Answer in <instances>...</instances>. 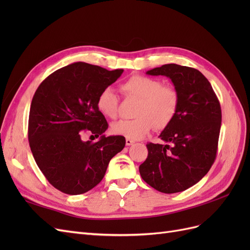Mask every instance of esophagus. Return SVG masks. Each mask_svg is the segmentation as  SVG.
I'll list each match as a JSON object with an SVG mask.
<instances>
[{
  "mask_svg": "<svg viewBox=\"0 0 250 250\" xmlns=\"http://www.w3.org/2000/svg\"><path fill=\"white\" fill-rule=\"evenodd\" d=\"M132 144H134V141L129 140V139H126V145L127 146H130V145H132Z\"/></svg>",
  "mask_w": 250,
  "mask_h": 250,
  "instance_id": "34e87169",
  "label": "esophagus"
}]
</instances>
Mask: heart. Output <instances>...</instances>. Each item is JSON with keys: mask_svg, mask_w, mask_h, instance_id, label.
<instances>
[{"mask_svg": "<svg viewBox=\"0 0 250 250\" xmlns=\"http://www.w3.org/2000/svg\"><path fill=\"white\" fill-rule=\"evenodd\" d=\"M126 96L139 99L133 120H120L111 124V132L129 140H141L151 131L164 129L176 116L179 97L177 90L163 81L142 75H134L121 84ZM119 98L110 87L104 88L97 98V108L104 117L115 119Z\"/></svg>", "mask_w": 250, "mask_h": 250, "instance_id": "heart-1", "label": "heart"}]
</instances>
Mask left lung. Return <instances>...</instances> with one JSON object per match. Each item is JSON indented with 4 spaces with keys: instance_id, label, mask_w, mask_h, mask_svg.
<instances>
[{
    "instance_id": "1",
    "label": "left lung",
    "mask_w": 250,
    "mask_h": 250,
    "mask_svg": "<svg viewBox=\"0 0 250 250\" xmlns=\"http://www.w3.org/2000/svg\"><path fill=\"white\" fill-rule=\"evenodd\" d=\"M146 74L170 78L179 102L175 118L160 134L167 144H147L148 156L140 174L162 193L183 192L202 179L215 162L220 103L208 80L193 67L169 63Z\"/></svg>"
}]
</instances>
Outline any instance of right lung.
Instances as JSON below:
<instances>
[{
	"label": "right lung",
	"instance_id": "1",
	"mask_svg": "<svg viewBox=\"0 0 250 250\" xmlns=\"http://www.w3.org/2000/svg\"><path fill=\"white\" fill-rule=\"evenodd\" d=\"M123 71L74 62L52 73L36 89L29 113L30 148L43 175L62 193L92 190L111 158L125 147L121 135L103 134L108 124L97 108L98 96ZM86 131L101 140L82 141Z\"/></svg>",
	"mask_w": 250,
	"mask_h": 250
}]
</instances>
